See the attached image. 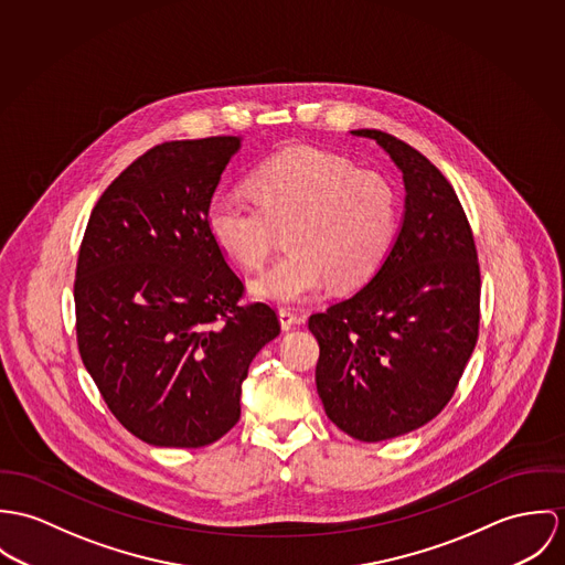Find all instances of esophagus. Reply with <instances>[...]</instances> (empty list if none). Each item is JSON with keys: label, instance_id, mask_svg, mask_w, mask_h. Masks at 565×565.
Wrapping results in <instances>:
<instances>
[{"label": "esophagus", "instance_id": "obj_1", "mask_svg": "<svg viewBox=\"0 0 565 565\" xmlns=\"http://www.w3.org/2000/svg\"><path fill=\"white\" fill-rule=\"evenodd\" d=\"M279 322H281V329L288 331L297 324H303L306 322V316L301 313L292 312V310H279Z\"/></svg>", "mask_w": 565, "mask_h": 565}]
</instances>
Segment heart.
<instances>
[{
    "label": "heart",
    "mask_w": 565,
    "mask_h": 565,
    "mask_svg": "<svg viewBox=\"0 0 565 565\" xmlns=\"http://www.w3.org/2000/svg\"><path fill=\"white\" fill-rule=\"evenodd\" d=\"M255 203L218 192L205 207L214 245L245 268H257L286 230L290 252L252 281L253 297L299 303L327 281L362 286L390 252L398 230V196L381 173L355 169L342 156L290 147L264 160L249 178Z\"/></svg>",
    "instance_id": "b5f03b06"
}]
</instances>
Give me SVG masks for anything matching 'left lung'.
<instances>
[{
	"instance_id": "left-lung-1",
	"label": "left lung",
	"mask_w": 565,
	"mask_h": 565,
	"mask_svg": "<svg viewBox=\"0 0 565 565\" xmlns=\"http://www.w3.org/2000/svg\"><path fill=\"white\" fill-rule=\"evenodd\" d=\"M371 138L403 175L398 234L349 299L310 316L316 390L329 420L362 441L405 436L450 401L479 335L481 275L463 207L438 169L379 129Z\"/></svg>"
}]
</instances>
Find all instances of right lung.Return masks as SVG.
Masks as SVG:
<instances>
[{"mask_svg": "<svg viewBox=\"0 0 565 565\" xmlns=\"http://www.w3.org/2000/svg\"><path fill=\"white\" fill-rule=\"evenodd\" d=\"M241 136L162 142L99 196L75 270L82 362L136 438L199 448L241 418L253 358L279 335L266 303L205 230V207Z\"/></svg>", "mask_w": 565, "mask_h": 565, "instance_id": "1", "label": "right lung"}]
</instances>
